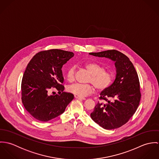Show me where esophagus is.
I'll return each instance as SVG.
<instances>
[{
	"instance_id": "obj_1",
	"label": "esophagus",
	"mask_w": 159,
	"mask_h": 159,
	"mask_svg": "<svg viewBox=\"0 0 159 159\" xmlns=\"http://www.w3.org/2000/svg\"><path fill=\"white\" fill-rule=\"evenodd\" d=\"M76 98H78L79 100H86V98L84 97H79V96H76L75 97Z\"/></svg>"
}]
</instances>
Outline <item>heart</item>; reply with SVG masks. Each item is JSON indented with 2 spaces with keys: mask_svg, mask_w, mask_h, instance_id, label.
Here are the masks:
<instances>
[{
  "mask_svg": "<svg viewBox=\"0 0 159 159\" xmlns=\"http://www.w3.org/2000/svg\"><path fill=\"white\" fill-rule=\"evenodd\" d=\"M91 74L89 81L92 83L95 89L98 91H103L108 89L113 82L114 75L113 72L105 69V67L96 62H88L84 65ZM67 80L69 82H73L75 78V67L71 66L66 73ZM67 91L77 96L84 97L91 94L93 91L92 84H83L75 83L70 85Z\"/></svg>",
  "mask_w": 159,
  "mask_h": 159,
  "instance_id": "b5f03b06",
  "label": "heart"
}]
</instances>
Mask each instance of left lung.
<instances>
[{
    "instance_id": "obj_1",
    "label": "left lung",
    "mask_w": 159,
    "mask_h": 159,
    "mask_svg": "<svg viewBox=\"0 0 159 159\" xmlns=\"http://www.w3.org/2000/svg\"><path fill=\"white\" fill-rule=\"evenodd\" d=\"M89 54L114 61L117 73L113 83L100 93L102 102L95 107L91 118L105 129L119 128L129 120L140 102V85L136 70L127 56L115 49Z\"/></svg>"
}]
</instances>
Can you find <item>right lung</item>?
<instances>
[{
  "mask_svg": "<svg viewBox=\"0 0 159 159\" xmlns=\"http://www.w3.org/2000/svg\"><path fill=\"white\" fill-rule=\"evenodd\" d=\"M73 56L72 52L49 49L37 53L27 64L21 82V100L26 111L37 120L47 122L59 116L73 99L72 93L63 92L61 69ZM52 89L62 93L50 95Z\"/></svg>",
  "mask_w": 159,
  "mask_h": 159,
  "instance_id": "obj_1",
  "label": "right lung"
}]
</instances>
